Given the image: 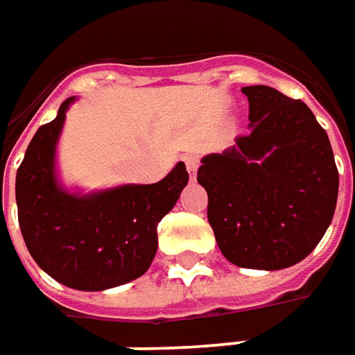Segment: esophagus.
Segmentation results:
<instances>
[{"label":"esophagus","instance_id":"obj_1","mask_svg":"<svg viewBox=\"0 0 355 355\" xmlns=\"http://www.w3.org/2000/svg\"><path fill=\"white\" fill-rule=\"evenodd\" d=\"M182 161H184V165H187L188 173L194 177L198 171V163H200V159H198V155H194V153H187L184 157H182Z\"/></svg>","mask_w":355,"mask_h":355}]
</instances>
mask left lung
Wrapping results in <instances>:
<instances>
[{"label": "left lung", "instance_id": "obj_1", "mask_svg": "<svg viewBox=\"0 0 355 355\" xmlns=\"http://www.w3.org/2000/svg\"><path fill=\"white\" fill-rule=\"evenodd\" d=\"M250 132L198 168L208 221L223 257L241 268L282 270L309 257L338 198L329 136L311 108L266 85L243 87Z\"/></svg>", "mask_w": 355, "mask_h": 355}]
</instances>
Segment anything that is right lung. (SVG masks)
<instances>
[{"instance_id": "right-lung-1", "label": "right lung", "mask_w": 355, "mask_h": 355, "mask_svg": "<svg viewBox=\"0 0 355 355\" xmlns=\"http://www.w3.org/2000/svg\"><path fill=\"white\" fill-rule=\"evenodd\" d=\"M38 128L17 171L19 227L35 262L67 288L103 291L144 276L157 252V225L177 204L184 163L155 184H124L73 194L56 178L58 137L66 110Z\"/></svg>"}]
</instances>
